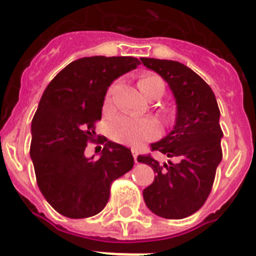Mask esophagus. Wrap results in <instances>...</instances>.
Segmentation results:
<instances>
[{
	"mask_svg": "<svg viewBox=\"0 0 256 256\" xmlns=\"http://www.w3.org/2000/svg\"><path fill=\"white\" fill-rule=\"evenodd\" d=\"M132 156H134L135 163H138V150H136V148H132Z\"/></svg>",
	"mask_w": 256,
	"mask_h": 256,
	"instance_id": "esophagus-1",
	"label": "esophagus"
}]
</instances>
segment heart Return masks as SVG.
Masks as SVG:
<instances>
[{
  "label": "heart",
  "instance_id": "b5f03b06",
  "mask_svg": "<svg viewBox=\"0 0 256 256\" xmlns=\"http://www.w3.org/2000/svg\"><path fill=\"white\" fill-rule=\"evenodd\" d=\"M138 86L148 98H158L164 92V81L155 74H143L138 80ZM159 132L156 122L151 118H136L130 116H118L109 126L110 138L116 142L136 146L155 138Z\"/></svg>",
  "mask_w": 256,
  "mask_h": 256
}]
</instances>
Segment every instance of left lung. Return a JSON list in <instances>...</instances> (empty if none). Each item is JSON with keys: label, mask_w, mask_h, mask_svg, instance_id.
<instances>
[{"label": "left lung", "mask_w": 256, "mask_h": 256, "mask_svg": "<svg viewBox=\"0 0 256 256\" xmlns=\"http://www.w3.org/2000/svg\"><path fill=\"white\" fill-rule=\"evenodd\" d=\"M140 60L164 78L176 101L172 132L151 144L152 151L176 162L162 164L151 155H139V163L156 174L152 184L143 190V198L159 217L182 220L202 206L213 186L222 160L221 113L210 86L190 68L174 60Z\"/></svg>", "instance_id": "8db88e82"}]
</instances>
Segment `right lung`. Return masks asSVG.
<instances>
[{
    "instance_id": "add662e5",
    "label": "right lung",
    "mask_w": 256,
    "mask_h": 256,
    "mask_svg": "<svg viewBox=\"0 0 256 256\" xmlns=\"http://www.w3.org/2000/svg\"><path fill=\"white\" fill-rule=\"evenodd\" d=\"M132 56H90L70 63L43 92L31 122L30 156L47 202L68 218H88L102 210L110 186L134 166L130 148L97 140L98 159L85 156L94 142L106 90L116 78L138 67Z\"/></svg>"
}]
</instances>
